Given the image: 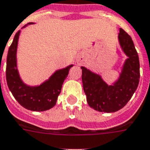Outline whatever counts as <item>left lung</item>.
I'll return each mask as SVG.
<instances>
[{
    "instance_id": "8db88e82",
    "label": "left lung",
    "mask_w": 150,
    "mask_h": 150,
    "mask_svg": "<svg viewBox=\"0 0 150 150\" xmlns=\"http://www.w3.org/2000/svg\"><path fill=\"white\" fill-rule=\"evenodd\" d=\"M119 41L127 58L118 80L108 85L100 75L81 67L83 91L88 104L97 111L113 113L124 107L137 90L140 80V62L134 43L119 29Z\"/></svg>"
}]
</instances>
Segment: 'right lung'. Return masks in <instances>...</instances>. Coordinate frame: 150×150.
Wrapping results in <instances>:
<instances>
[{
    "mask_svg": "<svg viewBox=\"0 0 150 150\" xmlns=\"http://www.w3.org/2000/svg\"><path fill=\"white\" fill-rule=\"evenodd\" d=\"M28 24H32V23ZM19 34L20 31L15 34L7 54V85L14 98L23 107L32 111L48 110L56 105L62 83L67 77L69 71L73 65L57 71L48 80L40 85L32 87L25 84L22 81L17 69V47Z\"/></svg>",
    "mask_w": 150,
    "mask_h": 150,
    "instance_id": "right-lung-1",
    "label": "right lung"
}]
</instances>
